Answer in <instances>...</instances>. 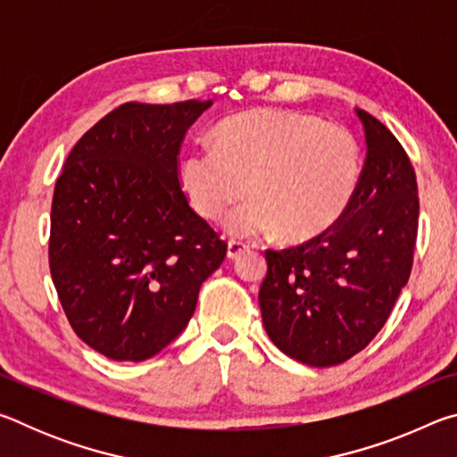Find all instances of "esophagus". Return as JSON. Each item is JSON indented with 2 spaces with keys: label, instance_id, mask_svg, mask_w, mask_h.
<instances>
[{
  "label": "esophagus",
  "instance_id": "34e87169",
  "mask_svg": "<svg viewBox=\"0 0 457 457\" xmlns=\"http://www.w3.org/2000/svg\"><path fill=\"white\" fill-rule=\"evenodd\" d=\"M247 247H250V245L244 244V242H237V239H229V242H228V258L229 260L239 258L247 250Z\"/></svg>",
  "mask_w": 457,
  "mask_h": 457
}]
</instances>
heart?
Here are the masks:
<instances>
[{"label":"heart","mask_w":457,"mask_h":457,"mask_svg":"<svg viewBox=\"0 0 457 457\" xmlns=\"http://www.w3.org/2000/svg\"><path fill=\"white\" fill-rule=\"evenodd\" d=\"M212 145L183 154L179 185L193 210L218 220L228 213L231 236L282 229L290 242L324 234L349 210L361 175L359 145L349 129L312 114L260 108L215 127Z\"/></svg>","instance_id":"b5f03b06"}]
</instances>
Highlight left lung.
I'll list each match as a JSON object with an SVG mask.
<instances>
[{"mask_svg":"<svg viewBox=\"0 0 457 457\" xmlns=\"http://www.w3.org/2000/svg\"><path fill=\"white\" fill-rule=\"evenodd\" d=\"M367 159L335 226L266 250L262 322L284 354L311 367L349 361L377 337L413 266L420 197L411 161L381 120L357 108Z\"/></svg>","mask_w":457,"mask_h":457,"instance_id":"1","label":"left lung"}]
</instances>
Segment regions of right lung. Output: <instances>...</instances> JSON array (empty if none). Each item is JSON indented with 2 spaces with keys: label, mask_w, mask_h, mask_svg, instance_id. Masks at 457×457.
<instances>
[{
  "label": "right lung",
  "mask_w": 457,
  "mask_h": 457,
  "mask_svg": "<svg viewBox=\"0 0 457 457\" xmlns=\"http://www.w3.org/2000/svg\"><path fill=\"white\" fill-rule=\"evenodd\" d=\"M212 104H120L74 145L54 187V286L76 335L112 361L173 343L226 258L177 169L185 133Z\"/></svg>",
  "instance_id": "add662e5"
}]
</instances>
